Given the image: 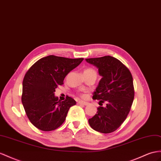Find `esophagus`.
Instances as JSON below:
<instances>
[{"label":"esophagus","instance_id":"obj_1","mask_svg":"<svg viewBox=\"0 0 161 161\" xmlns=\"http://www.w3.org/2000/svg\"><path fill=\"white\" fill-rule=\"evenodd\" d=\"M78 103L80 104V105H88V103L85 102V101H80L78 102Z\"/></svg>","mask_w":161,"mask_h":161}]
</instances>
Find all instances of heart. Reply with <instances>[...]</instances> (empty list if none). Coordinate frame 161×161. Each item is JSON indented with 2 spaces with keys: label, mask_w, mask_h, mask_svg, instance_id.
<instances>
[{
  "label": "heart",
  "mask_w": 161,
  "mask_h": 161,
  "mask_svg": "<svg viewBox=\"0 0 161 161\" xmlns=\"http://www.w3.org/2000/svg\"><path fill=\"white\" fill-rule=\"evenodd\" d=\"M95 73V74H97L96 71H94V69H91V68H88V69H85V71H84V73ZM81 96H82V97H84V94H82Z\"/></svg>",
  "instance_id": "b5f03b06"
}]
</instances>
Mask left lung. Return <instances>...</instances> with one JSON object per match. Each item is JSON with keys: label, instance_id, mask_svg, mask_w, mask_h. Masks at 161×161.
Listing matches in <instances>:
<instances>
[{"label": "left lung", "instance_id": "8db88e82", "mask_svg": "<svg viewBox=\"0 0 161 161\" xmlns=\"http://www.w3.org/2000/svg\"><path fill=\"white\" fill-rule=\"evenodd\" d=\"M98 69L101 80L93 93V99L99 100L97 112L88 120L92 129L102 133L117 130L126 120L133 104L135 92L133 77L126 66L110 56L86 58ZM106 102L105 108L102 103Z\"/></svg>", "mask_w": 161, "mask_h": 161}]
</instances>
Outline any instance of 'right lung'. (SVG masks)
<instances>
[{
  "label": "right lung",
  "mask_w": 161,
  "mask_h": 161,
  "mask_svg": "<svg viewBox=\"0 0 161 161\" xmlns=\"http://www.w3.org/2000/svg\"><path fill=\"white\" fill-rule=\"evenodd\" d=\"M83 60L50 55L39 59L28 70L23 80L22 103L29 120L38 129H58L64 122L69 108L76 104L69 97L63 101L58 100L54 92Z\"/></svg>",
  "instance_id": "add662e5"
}]
</instances>
